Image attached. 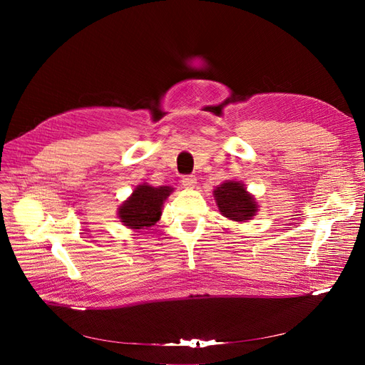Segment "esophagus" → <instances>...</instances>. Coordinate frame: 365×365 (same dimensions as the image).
Instances as JSON below:
<instances>
[{
  "mask_svg": "<svg viewBox=\"0 0 365 365\" xmlns=\"http://www.w3.org/2000/svg\"><path fill=\"white\" fill-rule=\"evenodd\" d=\"M197 183V179L195 176H183L182 178V185L186 187V189H192Z\"/></svg>",
  "mask_w": 365,
  "mask_h": 365,
  "instance_id": "1",
  "label": "esophagus"
}]
</instances>
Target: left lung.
Returning <instances> with one entry per match:
<instances>
[{"instance_id":"1","label":"left lung","mask_w":365,"mask_h":365,"mask_svg":"<svg viewBox=\"0 0 365 365\" xmlns=\"http://www.w3.org/2000/svg\"><path fill=\"white\" fill-rule=\"evenodd\" d=\"M213 194L220 213L227 219L247 222L253 219V216L257 213V204L253 195L247 192L245 186L241 182H225L213 190Z\"/></svg>"}]
</instances>
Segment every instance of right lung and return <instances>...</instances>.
Instances as JSON below:
<instances>
[{"instance_id": "1", "label": "right lung", "mask_w": 365, "mask_h": 365, "mask_svg": "<svg viewBox=\"0 0 365 365\" xmlns=\"http://www.w3.org/2000/svg\"><path fill=\"white\" fill-rule=\"evenodd\" d=\"M173 192L170 186L153 187L139 185L120 205L118 217L130 229H143L155 225L163 213V204Z\"/></svg>"}]
</instances>
